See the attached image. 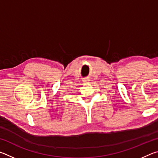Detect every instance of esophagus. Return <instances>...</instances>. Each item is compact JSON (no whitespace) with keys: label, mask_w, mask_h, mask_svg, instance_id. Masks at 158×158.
<instances>
[{"label":"esophagus","mask_w":158,"mask_h":158,"mask_svg":"<svg viewBox=\"0 0 158 158\" xmlns=\"http://www.w3.org/2000/svg\"><path fill=\"white\" fill-rule=\"evenodd\" d=\"M88 80H89L88 79H83V81H84V82H86V81H88Z\"/></svg>","instance_id":"esophagus-1"}]
</instances>
